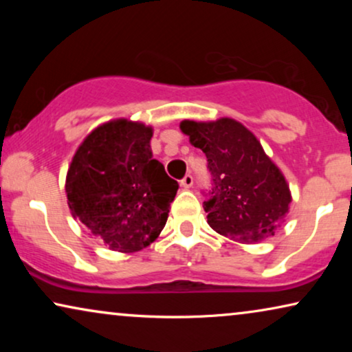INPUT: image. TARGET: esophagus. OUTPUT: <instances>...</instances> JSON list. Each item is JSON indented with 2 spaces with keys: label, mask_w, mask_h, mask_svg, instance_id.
Wrapping results in <instances>:
<instances>
[{
  "label": "esophagus",
  "mask_w": 352,
  "mask_h": 352,
  "mask_svg": "<svg viewBox=\"0 0 352 352\" xmlns=\"http://www.w3.org/2000/svg\"><path fill=\"white\" fill-rule=\"evenodd\" d=\"M181 186L184 187V189H190V187L194 186V177H192L190 175H186V176L181 179Z\"/></svg>",
  "instance_id": "esophagus-1"
}]
</instances>
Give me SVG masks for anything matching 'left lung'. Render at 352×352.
Listing matches in <instances>:
<instances>
[{"label":"left lung","mask_w":352,"mask_h":352,"mask_svg":"<svg viewBox=\"0 0 352 352\" xmlns=\"http://www.w3.org/2000/svg\"><path fill=\"white\" fill-rule=\"evenodd\" d=\"M179 128L208 158L213 190L204 208L210 228L240 243L274 235L288 213L292 192L256 136L228 117L184 120Z\"/></svg>","instance_id":"left-lung-1"}]
</instances>
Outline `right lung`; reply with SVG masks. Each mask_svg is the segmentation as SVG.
I'll return each instance as SVG.
<instances>
[{
    "mask_svg": "<svg viewBox=\"0 0 352 352\" xmlns=\"http://www.w3.org/2000/svg\"><path fill=\"white\" fill-rule=\"evenodd\" d=\"M152 126L126 118L94 128L67 171L70 213L110 250L134 253L165 228L179 184L152 157Z\"/></svg>",
    "mask_w": 352,
    "mask_h": 352,
    "instance_id": "obj_1",
    "label": "right lung"
}]
</instances>
